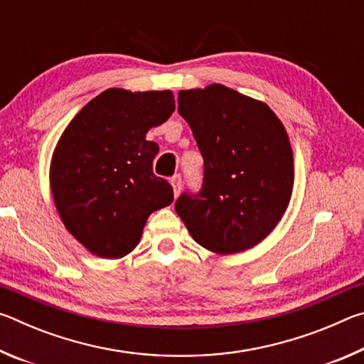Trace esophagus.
Instances as JSON below:
<instances>
[{
  "label": "esophagus",
  "instance_id": "obj_1",
  "mask_svg": "<svg viewBox=\"0 0 364 364\" xmlns=\"http://www.w3.org/2000/svg\"><path fill=\"white\" fill-rule=\"evenodd\" d=\"M171 186H173L175 197L180 196L181 188H183V181H181V176L180 175H175L173 178H171Z\"/></svg>",
  "mask_w": 364,
  "mask_h": 364
}]
</instances>
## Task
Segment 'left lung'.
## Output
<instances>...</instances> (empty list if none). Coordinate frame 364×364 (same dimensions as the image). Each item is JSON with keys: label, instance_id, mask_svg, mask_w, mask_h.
<instances>
[{"label": "left lung", "instance_id": "obj_1", "mask_svg": "<svg viewBox=\"0 0 364 364\" xmlns=\"http://www.w3.org/2000/svg\"><path fill=\"white\" fill-rule=\"evenodd\" d=\"M204 157V183L175 210L194 241L220 255L244 252L274 230L294 188L284 125L267 104L213 83L178 93Z\"/></svg>", "mask_w": 364, "mask_h": 364}]
</instances>
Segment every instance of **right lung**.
Listing matches in <instances>:
<instances>
[{"mask_svg": "<svg viewBox=\"0 0 364 364\" xmlns=\"http://www.w3.org/2000/svg\"><path fill=\"white\" fill-rule=\"evenodd\" d=\"M175 110L173 93L110 88L73 117L53 154L49 183L59 217L101 258L136 247L152 212L173 202V188L152 171L159 146L146 139Z\"/></svg>", "mask_w": 364, "mask_h": 364, "instance_id": "add662e5", "label": "right lung"}]
</instances>
